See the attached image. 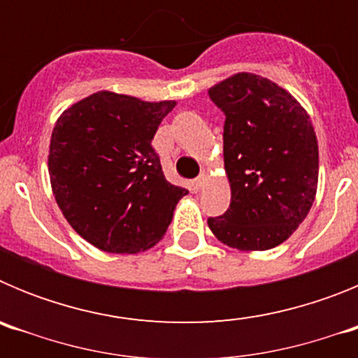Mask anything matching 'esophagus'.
Returning <instances> with one entry per match:
<instances>
[{"label":"esophagus","mask_w":358,"mask_h":358,"mask_svg":"<svg viewBox=\"0 0 358 358\" xmlns=\"http://www.w3.org/2000/svg\"><path fill=\"white\" fill-rule=\"evenodd\" d=\"M204 182H206V172H202L201 176L195 179V186H197V188H202V186H204Z\"/></svg>","instance_id":"1"}]
</instances>
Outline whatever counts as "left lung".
I'll return each instance as SVG.
<instances>
[{"instance_id": "8db88e82", "label": "left lung", "mask_w": 358, "mask_h": 358, "mask_svg": "<svg viewBox=\"0 0 358 358\" xmlns=\"http://www.w3.org/2000/svg\"><path fill=\"white\" fill-rule=\"evenodd\" d=\"M224 110V170L231 204L208 218L211 233L238 251L285 242L317 194L319 147L308 113L296 98L255 73H235L208 90Z\"/></svg>"}]
</instances>
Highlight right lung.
Listing matches in <instances>:
<instances>
[{
	"mask_svg": "<svg viewBox=\"0 0 358 358\" xmlns=\"http://www.w3.org/2000/svg\"><path fill=\"white\" fill-rule=\"evenodd\" d=\"M176 103L98 91L55 122L48 150L53 197L69 226L100 251L136 255L154 248L188 194L164 179L152 148Z\"/></svg>",
	"mask_w": 358,
	"mask_h": 358,
	"instance_id": "add662e5",
	"label": "right lung"
}]
</instances>
